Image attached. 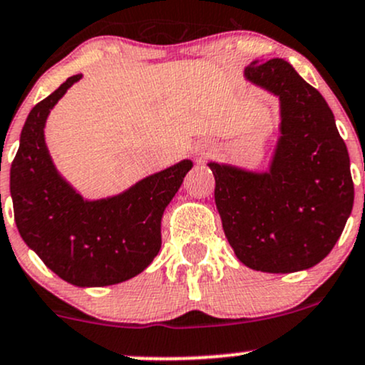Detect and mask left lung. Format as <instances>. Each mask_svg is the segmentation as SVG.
<instances>
[{
    "mask_svg": "<svg viewBox=\"0 0 365 365\" xmlns=\"http://www.w3.org/2000/svg\"><path fill=\"white\" fill-rule=\"evenodd\" d=\"M244 76L278 97L280 135L266 172L209 163L222 230L249 268L308 269L331 252L351 214L346 144L319 90L284 58L252 61Z\"/></svg>",
    "mask_w": 365,
    "mask_h": 365,
    "instance_id": "left-lung-1",
    "label": "left lung"
}]
</instances>
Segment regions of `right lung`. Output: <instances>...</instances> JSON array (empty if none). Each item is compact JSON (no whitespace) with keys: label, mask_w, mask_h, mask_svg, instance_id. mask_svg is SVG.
Returning a JSON list of instances; mask_svg holds the SVG:
<instances>
[{"label":"right lung","mask_w":365,"mask_h":365,"mask_svg":"<svg viewBox=\"0 0 365 365\" xmlns=\"http://www.w3.org/2000/svg\"><path fill=\"white\" fill-rule=\"evenodd\" d=\"M81 74L31 109L11 162L10 193L22 240L56 275L76 287H104L139 275L162 247V215L193 162L140 179L115 197L85 200L58 174L45 123Z\"/></svg>","instance_id":"obj_1"}]
</instances>
